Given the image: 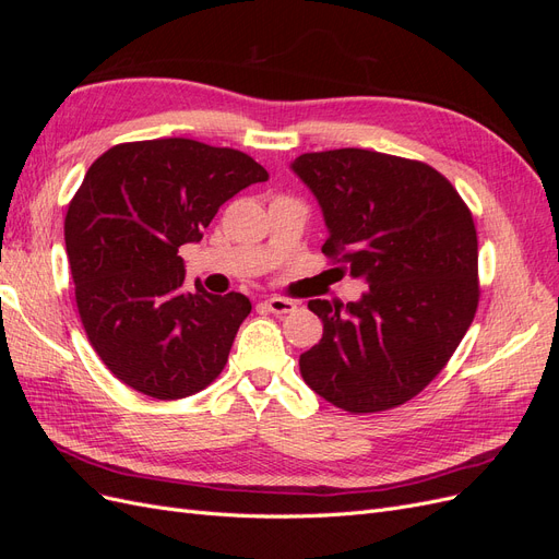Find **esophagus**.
Here are the masks:
<instances>
[{"instance_id": "1", "label": "esophagus", "mask_w": 559, "mask_h": 559, "mask_svg": "<svg viewBox=\"0 0 559 559\" xmlns=\"http://www.w3.org/2000/svg\"><path fill=\"white\" fill-rule=\"evenodd\" d=\"M261 306L273 314H289L296 310V302L289 298H267L261 302Z\"/></svg>"}]
</instances>
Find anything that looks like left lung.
I'll use <instances>...</instances> for the list:
<instances>
[{
    "mask_svg": "<svg viewBox=\"0 0 559 559\" xmlns=\"http://www.w3.org/2000/svg\"><path fill=\"white\" fill-rule=\"evenodd\" d=\"M294 175L317 198L337 273L359 300H310L324 324L300 354L312 392L347 413H380L441 373L478 308V238L452 183L427 163L366 148L302 154Z\"/></svg>",
    "mask_w": 559,
    "mask_h": 559,
    "instance_id": "8db88e82",
    "label": "left lung"
}]
</instances>
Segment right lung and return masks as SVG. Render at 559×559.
<instances>
[{
  "mask_svg": "<svg viewBox=\"0 0 559 559\" xmlns=\"http://www.w3.org/2000/svg\"><path fill=\"white\" fill-rule=\"evenodd\" d=\"M265 179L242 151L183 138L118 144L88 167L64 216L76 308L99 359L134 392L175 401L224 370L251 302L198 280L183 292L179 247Z\"/></svg>",
  "mask_w": 559,
  "mask_h": 559,
  "instance_id": "right-lung-1",
  "label": "right lung"
}]
</instances>
